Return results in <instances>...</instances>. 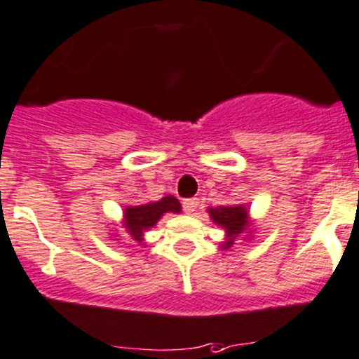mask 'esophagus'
<instances>
[{
  "label": "esophagus",
  "instance_id": "obj_1",
  "mask_svg": "<svg viewBox=\"0 0 359 359\" xmlns=\"http://www.w3.org/2000/svg\"><path fill=\"white\" fill-rule=\"evenodd\" d=\"M198 205H200L198 198H186V200L182 201V208L186 214H194L198 208Z\"/></svg>",
  "mask_w": 359,
  "mask_h": 359
}]
</instances>
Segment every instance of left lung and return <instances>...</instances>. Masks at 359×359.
Wrapping results in <instances>:
<instances>
[{
    "mask_svg": "<svg viewBox=\"0 0 359 359\" xmlns=\"http://www.w3.org/2000/svg\"><path fill=\"white\" fill-rule=\"evenodd\" d=\"M210 217L215 224L222 226L228 233V242L224 247H229L238 233L243 231L247 224V210L243 207H215L210 208Z\"/></svg>",
    "mask_w": 359,
    "mask_h": 359,
    "instance_id": "obj_1",
    "label": "left lung"
}]
</instances>
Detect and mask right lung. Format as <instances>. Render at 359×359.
Here are the masks:
<instances>
[{"label":"right lung","mask_w":359,"mask_h":359,"mask_svg":"<svg viewBox=\"0 0 359 359\" xmlns=\"http://www.w3.org/2000/svg\"><path fill=\"white\" fill-rule=\"evenodd\" d=\"M166 212H180V203L177 198L165 196L163 200L154 201V203L126 208V212H124V226L137 242H142V233L145 229L152 228Z\"/></svg>","instance_id":"1"}]
</instances>
